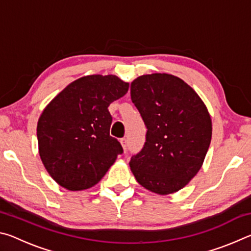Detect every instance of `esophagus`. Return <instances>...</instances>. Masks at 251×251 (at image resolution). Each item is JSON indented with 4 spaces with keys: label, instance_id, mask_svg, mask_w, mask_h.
<instances>
[{
    "label": "esophagus",
    "instance_id": "obj_1",
    "mask_svg": "<svg viewBox=\"0 0 251 251\" xmlns=\"http://www.w3.org/2000/svg\"><path fill=\"white\" fill-rule=\"evenodd\" d=\"M120 142H121L122 146H123V150L126 151V150H127V139H126V138H122Z\"/></svg>",
    "mask_w": 251,
    "mask_h": 251
}]
</instances>
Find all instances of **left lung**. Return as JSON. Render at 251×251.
<instances>
[{
    "mask_svg": "<svg viewBox=\"0 0 251 251\" xmlns=\"http://www.w3.org/2000/svg\"><path fill=\"white\" fill-rule=\"evenodd\" d=\"M130 97L147 127L145 145L130 158V171L151 193H176L202 166L211 141L210 114L197 93L172 74L135 78Z\"/></svg>",
    "mask_w": 251,
    "mask_h": 251,
    "instance_id": "left-lung-1",
    "label": "left lung"
}]
</instances>
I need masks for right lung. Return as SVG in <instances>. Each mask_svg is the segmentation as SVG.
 Masks as SVG:
<instances>
[{
  "label": "right lung",
  "instance_id": "obj_1",
  "mask_svg": "<svg viewBox=\"0 0 251 251\" xmlns=\"http://www.w3.org/2000/svg\"><path fill=\"white\" fill-rule=\"evenodd\" d=\"M129 84L116 75H87L50 101L37 122L39 152L50 176L67 190L95 186L123 148L109 135L108 106Z\"/></svg>",
  "mask_w": 251,
  "mask_h": 251
}]
</instances>
